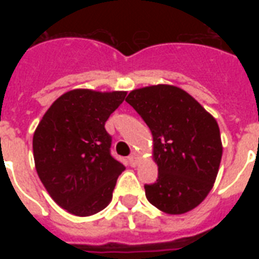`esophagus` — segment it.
Returning <instances> with one entry per match:
<instances>
[{"label": "esophagus", "instance_id": "obj_1", "mask_svg": "<svg viewBox=\"0 0 259 259\" xmlns=\"http://www.w3.org/2000/svg\"><path fill=\"white\" fill-rule=\"evenodd\" d=\"M129 160L130 162H132V165H137L138 160H140V153H138V152H134V153L130 156Z\"/></svg>", "mask_w": 259, "mask_h": 259}]
</instances>
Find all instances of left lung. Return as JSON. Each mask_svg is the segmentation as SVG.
Returning a JSON list of instances; mask_svg holds the SVG:
<instances>
[{"instance_id": "left-lung-1", "label": "left lung", "mask_w": 259, "mask_h": 259, "mask_svg": "<svg viewBox=\"0 0 259 259\" xmlns=\"http://www.w3.org/2000/svg\"><path fill=\"white\" fill-rule=\"evenodd\" d=\"M126 102L149 126L158 179L145 185L149 203L181 215L204 200L221 165V130L217 119L180 87L156 84L130 91Z\"/></svg>"}]
</instances>
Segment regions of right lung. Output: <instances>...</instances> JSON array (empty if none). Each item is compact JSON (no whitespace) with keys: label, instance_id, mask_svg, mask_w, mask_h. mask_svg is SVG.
Instances as JSON below:
<instances>
[{"label":"right lung","instance_id":"1","mask_svg":"<svg viewBox=\"0 0 259 259\" xmlns=\"http://www.w3.org/2000/svg\"><path fill=\"white\" fill-rule=\"evenodd\" d=\"M126 91H67L51 105L33 134V158L47 192L67 212L90 217L113 199L125 166L110 154L105 123Z\"/></svg>","mask_w":259,"mask_h":259}]
</instances>
